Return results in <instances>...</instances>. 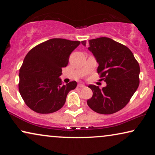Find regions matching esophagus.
<instances>
[{
  "mask_svg": "<svg viewBox=\"0 0 155 155\" xmlns=\"http://www.w3.org/2000/svg\"><path fill=\"white\" fill-rule=\"evenodd\" d=\"M78 87H80V88H83V87H85V85H84V84H82V83H79L78 85Z\"/></svg>",
  "mask_w": 155,
  "mask_h": 155,
  "instance_id": "1",
  "label": "esophagus"
}]
</instances>
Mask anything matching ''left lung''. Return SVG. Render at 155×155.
Wrapping results in <instances>:
<instances>
[{
	"instance_id": "8db88e82",
	"label": "left lung",
	"mask_w": 155,
	"mask_h": 155,
	"mask_svg": "<svg viewBox=\"0 0 155 155\" xmlns=\"http://www.w3.org/2000/svg\"><path fill=\"white\" fill-rule=\"evenodd\" d=\"M81 44L86 46V41ZM89 44L88 50L98 63V74L107 85L102 90L89 85L93 95L87 103L98 114H114L127 105L138 88L140 65L129 48L111 38L93 39Z\"/></svg>"
}]
</instances>
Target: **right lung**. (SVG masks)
<instances>
[{
  "label": "right lung",
  "instance_id": "obj_1",
  "mask_svg": "<svg viewBox=\"0 0 155 155\" xmlns=\"http://www.w3.org/2000/svg\"><path fill=\"white\" fill-rule=\"evenodd\" d=\"M79 41L53 38L38 44L28 52L20 69L18 84L25 104L39 114H51L64 105L76 81L63 85L59 76L66 67Z\"/></svg>",
  "mask_w": 155,
  "mask_h": 155
}]
</instances>
